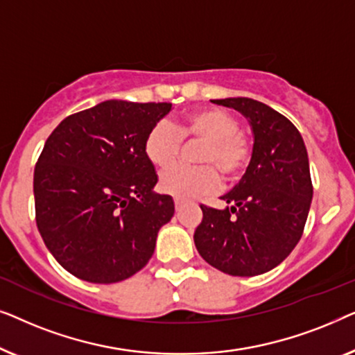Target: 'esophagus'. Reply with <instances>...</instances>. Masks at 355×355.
<instances>
[{
	"mask_svg": "<svg viewBox=\"0 0 355 355\" xmlns=\"http://www.w3.org/2000/svg\"><path fill=\"white\" fill-rule=\"evenodd\" d=\"M184 200H181V198H176V200H174V207H176V211H181V208L184 207Z\"/></svg>",
	"mask_w": 355,
	"mask_h": 355,
	"instance_id": "34e87169",
	"label": "esophagus"
}]
</instances>
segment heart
<instances>
[{"label":"heart","mask_w":355,"mask_h":355,"mask_svg":"<svg viewBox=\"0 0 355 355\" xmlns=\"http://www.w3.org/2000/svg\"><path fill=\"white\" fill-rule=\"evenodd\" d=\"M182 140L202 142L197 147V166H174L159 178V189L178 198H196L216 192L221 174L236 179L245 173L254 155V145L239 129V121L218 108L189 113L174 128L166 119L155 123L145 135L144 152L157 168H169L182 150Z\"/></svg>","instance_id":"heart-1"}]
</instances>
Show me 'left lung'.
<instances>
[{
  "mask_svg": "<svg viewBox=\"0 0 355 355\" xmlns=\"http://www.w3.org/2000/svg\"><path fill=\"white\" fill-rule=\"evenodd\" d=\"M241 111L254 130V155L239 184L223 196L231 208L200 205L193 232L202 259L231 276H257L288 257L307 221L313 196L302 135L291 121L261 101L211 100Z\"/></svg>",
  "mask_w": 355,
  "mask_h": 355,
  "instance_id": "8db88e82",
  "label": "left lung"
}]
</instances>
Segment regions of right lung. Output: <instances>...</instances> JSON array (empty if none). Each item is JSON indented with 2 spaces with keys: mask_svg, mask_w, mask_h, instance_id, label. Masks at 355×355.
I'll return each mask as SVG.
<instances>
[{
  "mask_svg": "<svg viewBox=\"0 0 355 355\" xmlns=\"http://www.w3.org/2000/svg\"><path fill=\"white\" fill-rule=\"evenodd\" d=\"M171 103L106 100L62 119L33 171L35 221L62 268L89 283L128 279L152 259L174 202L144 152Z\"/></svg>",
  "mask_w": 355,
  "mask_h": 355,
  "instance_id": "obj_1",
  "label": "right lung"
}]
</instances>
